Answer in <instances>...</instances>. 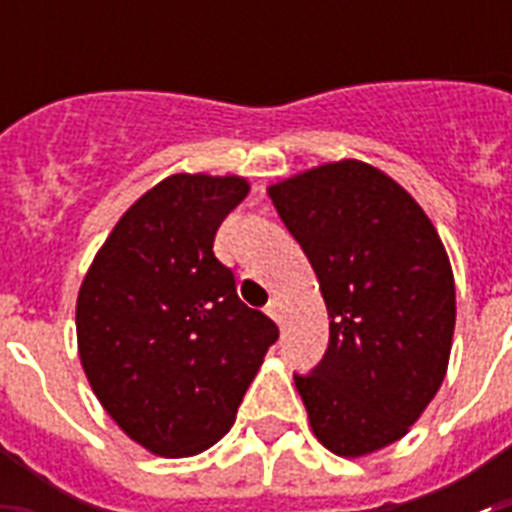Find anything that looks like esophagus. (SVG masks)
<instances>
[{
    "mask_svg": "<svg viewBox=\"0 0 512 512\" xmlns=\"http://www.w3.org/2000/svg\"><path fill=\"white\" fill-rule=\"evenodd\" d=\"M265 313L271 316L273 321H281V303H279V297H273L271 303H268V308H265Z\"/></svg>",
    "mask_w": 512,
    "mask_h": 512,
    "instance_id": "1",
    "label": "esophagus"
}]
</instances>
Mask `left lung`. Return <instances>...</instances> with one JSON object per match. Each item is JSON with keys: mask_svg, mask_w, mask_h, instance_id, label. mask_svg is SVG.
<instances>
[{"mask_svg": "<svg viewBox=\"0 0 512 512\" xmlns=\"http://www.w3.org/2000/svg\"><path fill=\"white\" fill-rule=\"evenodd\" d=\"M329 313V348L295 377L313 436L337 457L396 444L449 369L454 273L436 225L406 188L358 159L268 185Z\"/></svg>", "mask_w": 512, "mask_h": 512, "instance_id": "8db88e82", "label": "left lung"}]
</instances>
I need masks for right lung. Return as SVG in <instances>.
<instances>
[{
    "label": "right lung",
    "instance_id": "1",
    "mask_svg": "<svg viewBox=\"0 0 512 512\" xmlns=\"http://www.w3.org/2000/svg\"><path fill=\"white\" fill-rule=\"evenodd\" d=\"M247 193L241 175L164 177L119 217L79 287L76 345L92 393L159 457L217 444L279 337L212 252Z\"/></svg>",
    "mask_w": 512,
    "mask_h": 512
}]
</instances>
